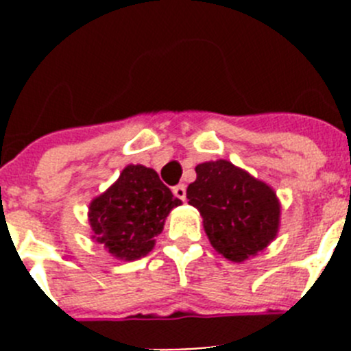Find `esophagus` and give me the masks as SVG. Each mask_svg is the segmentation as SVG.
<instances>
[{
    "label": "esophagus",
    "mask_w": 351,
    "mask_h": 351,
    "mask_svg": "<svg viewBox=\"0 0 351 351\" xmlns=\"http://www.w3.org/2000/svg\"><path fill=\"white\" fill-rule=\"evenodd\" d=\"M173 195L178 198H181V200H184L186 198V186L184 184H178V186H173Z\"/></svg>",
    "instance_id": "obj_1"
}]
</instances>
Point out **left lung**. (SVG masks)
I'll return each instance as SVG.
<instances>
[{"mask_svg": "<svg viewBox=\"0 0 351 351\" xmlns=\"http://www.w3.org/2000/svg\"><path fill=\"white\" fill-rule=\"evenodd\" d=\"M186 190L219 255L241 263L256 256L280 232L281 202L272 186L228 160L198 163Z\"/></svg>", "mask_w": 351, "mask_h": 351, "instance_id": "obj_1", "label": "left lung"}]
</instances>
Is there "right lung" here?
I'll use <instances>...</instances> for the list:
<instances>
[{
  "label": "right lung",
  "mask_w": 351,
  "mask_h": 351,
  "mask_svg": "<svg viewBox=\"0 0 351 351\" xmlns=\"http://www.w3.org/2000/svg\"><path fill=\"white\" fill-rule=\"evenodd\" d=\"M181 204L160 181L156 170L126 165L116 182L89 204L91 239L114 258L138 260L153 250L167 216Z\"/></svg>",
  "instance_id": "obj_1"
}]
</instances>
